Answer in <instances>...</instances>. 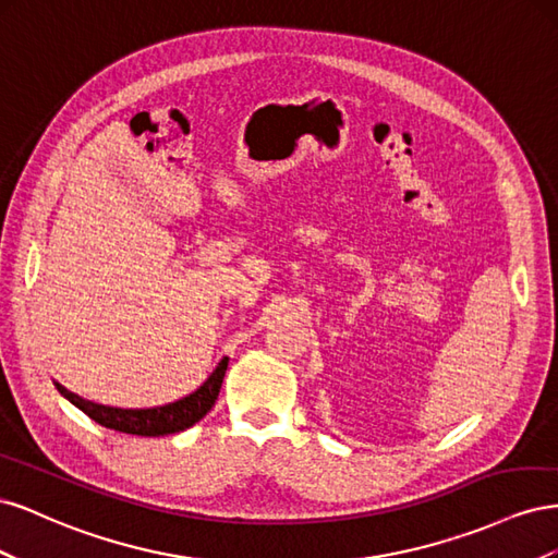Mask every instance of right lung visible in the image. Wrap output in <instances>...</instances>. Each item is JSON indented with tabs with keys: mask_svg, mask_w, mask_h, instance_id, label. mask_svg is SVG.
<instances>
[{
	"mask_svg": "<svg viewBox=\"0 0 558 558\" xmlns=\"http://www.w3.org/2000/svg\"><path fill=\"white\" fill-rule=\"evenodd\" d=\"M226 369H228V359L223 356L221 363L216 365L214 373L205 379V384L195 388L193 393L183 396L174 402L160 404V408H146V410H123V408H109V404H97L93 400H86L72 391H66V388L58 381H56V388L72 404H76L81 412H86L93 421H97L99 426L118 430V433H128V435L160 437V435H172V433L191 428L214 408L218 391H221Z\"/></svg>",
	"mask_w": 558,
	"mask_h": 558,
	"instance_id": "add662e5",
	"label": "right lung"
}]
</instances>
